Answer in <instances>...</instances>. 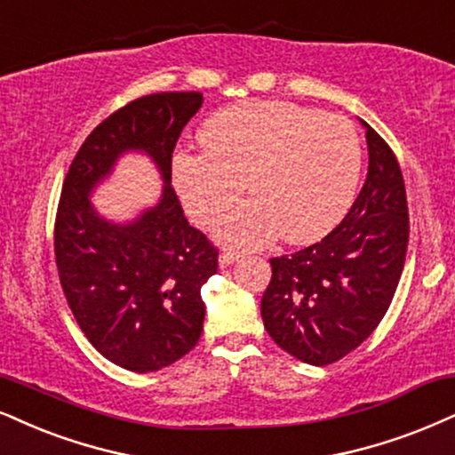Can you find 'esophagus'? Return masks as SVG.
Instances as JSON below:
<instances>
[{
    "label": "esophagus",
    "instance_id": "obj_1",
    "mask_svg": "<svg viewBox=\"0 0 455 455\" xmlns=\"http://www.w3.org/2000/svg\"><path fill=\"white\" fill-rule=\"evenodd\" d=\"M240 257H243V255H240L238 251H223V253L219 255V266H221V267L232 266V263L238 261Z\"/></svg>",
    "mask_w": 455,
    "mask_h": 455
}]
</instances>
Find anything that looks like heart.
I'll return each mask as SVG.
<instances>
[{"instance_id": "heart-1", "label": "heart", "mask_w": 455, "mask_h": 455, "mask_svg": "<svg viewBox=\"0 0 455 455\" xmlns=\"http://www.w3.org/2000/svg\"><path fill=\"white\" fill-rule=\"evenodd\" d=\"M204 154L179 151L172 183L185 211L212 226L232 209L244 181L253 192L219 223L228 244L261 246L283 232L289 243L329 234L355 202L363 148L344 116L293 103H243L202 126Z\"/></svg>"}]
</instances>
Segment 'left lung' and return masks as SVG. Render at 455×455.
I'll list each match as a JSON object with an SVG mask.
<instances>
[{
  "instance_id": "8db88e82",
  "label": "left lung",
  "mask_w": 455,
  "mask_h": 455,
  "mask_svg": "<svg viewBox=\"0 0 455 455\" xmlns=\"http://www.w3.org/2000/svg\"><path fill=\"white\" fill-rule=\"evenodd\" d=\"M363 126L369 171L355 204L321 243L270 259L272 280L261 297L270 338L314 367L339 361L373 333L405 266L409 212L401 166L388 143L367 122Z\"/></svg>"
}]
</instances>
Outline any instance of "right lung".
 I'll return each mask as SVG.
<instances>
[{
	"mask_svg": "<svg viewBox=\"0 0 455 455\" xmlns=\"http://www.w3.org/2000/svg\"><path fill=\"white\" fill-rule=\"evenodd\" d=\"M200 92L148 94L103 120L73 158L54 223V255L73 316L108 361L158 371L198 344L202 284L217 272V249L183 215L171 188L179 134L202 108ZM128 150L159 168L161 200L126 224L93 209V188Z\"/></svg>",
	"mask_w": 455,
	"mask_h": 455,
	"instance_id": "1",
	"label": "right lung"
}]
</instances>
